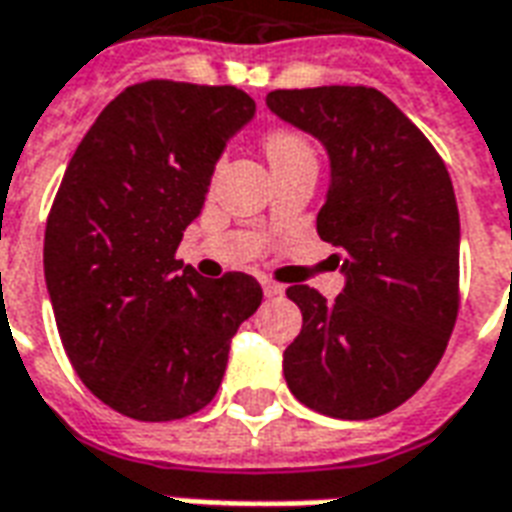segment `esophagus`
<instances>
[{"mask_svg": "<svg viewBox=\"0 0 512 512\" xmlns=\"http://www.w3.org/2000/svg\"><path fill=\"white\" fill-rule=\"evenodd\" d=\"M260 285H263V293H266L268 299H277V296L285 293V288L279 282H274V279H260Z\"/></svg>", "mask_w": 512, "mask_h": 512, "instance_id": "esophagus-1", "label": "esophagus"}]
</instances>
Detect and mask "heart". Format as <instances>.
I'll use <instances>...</instances> for the list:
<instances>
[{
    "label": "heart",
    "instance_id": "heart-1",
    "mask_svg": "<svg viewBox=\"0 0 512 512\" xmlns=\"http://www.w3.org/2000/svg\"><path fill=\"white\" fill-rule=\"evenodd\" d=\"M263 147H266L271 167H279V164L293 161V158L315 156L310 139L301 131H296V128H274V131H268L266 139H263Z\"/></svg>",
    "mask_w": 512,
    "mask_h": 512
}]
</instances>
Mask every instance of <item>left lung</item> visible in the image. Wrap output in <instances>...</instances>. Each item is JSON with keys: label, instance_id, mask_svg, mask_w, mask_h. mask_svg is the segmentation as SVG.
Here are the masks:
<instances>
[{"label": "left lung", "instance_id": "8db88e82", "mask_svg": "<svg viewBox=\"0 0 512 512\" xmlns=\"http://www.w3.org/2000/svg\"><path fill=\"white\" fill-rule=\"evenodd\" d=\"M266 104L329 150L318 235L348 274L334 301L310 285L285 290L304 321L285 348V381L326 417L389 414L436 370L461 307L450 172L428 136L365 84L274 90Z\"/></svg>", "mask_w": 512, "mask_h": 512}]
</instances>
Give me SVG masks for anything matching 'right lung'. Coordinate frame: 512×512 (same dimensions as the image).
<instances>
[{
    "mask_svg": "<svg viewBox=\"0 0 512 512\" xmlns=\"http://www.w3.org/2000/svg\"><path fill=\"white\" fill-rule=\"evenodd\" d=\"M252 115L233 84H131L65 169L43 238L51 307L76 376L123 417L172 422L208 406L233 334L263 301L249 274L202 279L175 260Z\"/></svg>",
    "mask_w": 512,
    "mask_h": 512,
    "instance_id": "1",
    "label": "right lung"
}]
</instances>
